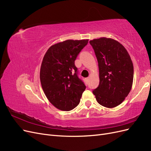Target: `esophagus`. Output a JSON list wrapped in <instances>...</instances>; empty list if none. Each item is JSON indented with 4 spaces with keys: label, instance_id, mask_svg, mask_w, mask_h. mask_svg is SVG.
I'll return each instance as SVG.
<instances>
[{
    "label": "esophagus",
    "instance_id": "1",
    "mask_svg": "<svg viewBox=\"0 0 151 151\" xmlns=\"http://www.w3.org/2000/svg\"><path fill=\"white\" fill-rule=\"evenodd\" d=\"M86 82H88L89 81V77H87V78H86Z\"/></svg>",
    "mask_w": 151,
    "mask_h": 151
}]
</instances>
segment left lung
<instances>
[{"label": "left lung", "mask_w": 151, "mask_h": 151, "mask_svg": "<svg viewBox=\"0 0 151 151\" xmlns=\"http://www.w3.org/2000/svg\"><path fill=\"white\" fill-rule=\"evenodd\" d=\"M97 58L99 84L93 90L98 103L106 108L120 104L129 94L134 66L127 50L117 41L101 38L91 40Z\"/></svg>", "instance_id": "obj_1"}]
</instances>
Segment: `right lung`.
<instances>
[{
    "mask_svg": "<svg viewBox=\"0 0 151 151\" xmlns=\"http://www.w3.org/2000/svg\"><path fill=\"white\" fill-rule=\"evenodd\" d=\"M88 40H68L50 47L43 57L40 81L47 98L54 106L70 111L80 102L86 89L75 60Z\"/></svg>",
    "mask_w": 151,
    "mask_h": 151,
    "instance_id": "obj_1",
    "label": "right lung"
}]
</instances>
